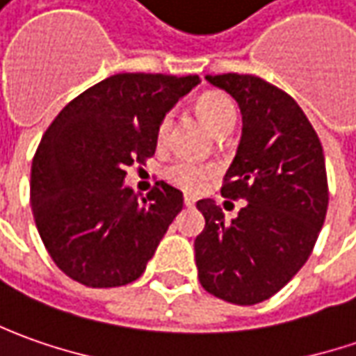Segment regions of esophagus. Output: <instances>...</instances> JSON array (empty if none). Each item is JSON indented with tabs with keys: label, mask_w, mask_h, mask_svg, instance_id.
Instances as JSON below:
<instances>
[{
	"label": "esophagus",
	"mask_w": 356,
	"mask_h": 356,
	"mask_svg": "<svg viewBox=\"0 0 356 356\" xmlns=\"http://www.w3.org/2000/svg\"><path fill=\"white\" fill-rule=\"evenodd\" d=\"M183 201H185V207H193L197 199H195L193 195H185V197H183Z\"/></svg>",
	"instance_id": "obj_1"
}]
</instances>
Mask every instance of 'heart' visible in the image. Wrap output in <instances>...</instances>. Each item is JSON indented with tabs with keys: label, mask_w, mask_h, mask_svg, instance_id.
<instances>
[{
	"label": "heart",
	"mask_w": 356,
	"mask_h": 356,
	"mask_svg": "<svg viewBox=\"0 0 356 356\" xmlns=\"http://www.w3.org/2000/svg\"><path fill=\"white\" fill-rule=\"evenodd\" d=\"M197 112L204 120V124L213 131H216L218 136L230 134L234 124H236L234 104L230 102L227 94L216 92V90L202 94L201 98L197 100ZM169 126H171V114H165L159 120L157 129H155V140H157L159 145L167 140ZM215 173L216 167L213 163L187 159V157L175 159L165 169V177L185 191H199L209 183V179L215 177Z\"/></svg>",
	"instance_id": "1"
}]
</instances>
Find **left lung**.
Segmentation results:
<instances>
[{
  "label": "left lung",
  "mask_w": 356,
  "mask_h": 356,
  "mask_svg": "<svg viewBox=\"0 0 356 356\" xmlns=\"http://www.w3.org/2000/svg\"><path fill=\"white\" fill-rule=\"evenodd\" d=\"M207 80L240 106L242 138L220 193L248 202L230 222L215 201L197 202L204 228L195 238V262L209 293L254 305L312 256L329 204L323 147L298 102L274 84L236 72Z\"/></svg>",
  "instance_id": "left-lung-1"
}]
</instances>
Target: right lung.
I'll use <instances>...</instances> for the list:
<instances>
[{"mask_svg":"<svg viewBox=\"0 0 356 356\" xmlns=\"http://www.w3.org/2000/svg\"><path fill=\"white\" fill-rule=\"evenodd\" d=\"M197 74L122 72L70 100L43 134L31 165L35 225L53 262L88 288L143 274L183 209V193L157 181L145 199L124 185L126 167L155 154L159 120Z\"/></svg>","mask_w":356,"mask_h":356,"instance_id":"1","label":"right lung"}]
</instances>
